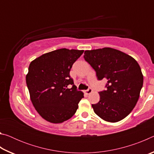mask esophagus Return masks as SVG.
Segmentation results:
<instances>
[{"label": "esophagus", "mask_w": 154, "mask_h": 154, "mask_svg": "<svg viewBox=\"0 0 154 154\" xmlns=\"http://www.w3.org/2000/svg\"><path fill=\"white\" fill-rule=\"evenodd\" d=\"M92 89L90 87L88 88V90H85V92H86V94H90V93H92Z\"/></svg>", "instance_id": "34e87169"}]
</instances>
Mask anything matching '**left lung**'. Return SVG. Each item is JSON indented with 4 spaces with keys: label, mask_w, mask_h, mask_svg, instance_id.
Returning <instances> with one entry per match:
<instances>
[{
    "label": "left lung",
    "mask_w": 154,
    "mask_h": 154,
    "mask_svg": "<svg viewBox=\"0 0 154 154\" xmlns=\"http://www.w3.org/2000/svg\"><path fill=\"white\" fill-rule=\"evenodd\" d=\"M85 60L96 71L98 80H107L100 100L92 106L104 120L117 122L128 116L139 100L143 76L138 62L128 54L110 48L87 50Z\"/></svg>",
    "instance_id": "8db88e82"
}]
</instances>
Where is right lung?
Masks as SVG:
<instances>
[{
  "instance_id": "1",
  "label": "right lung",
  "mask_w": 154,
  "mask_h": 154,
  "mask_svg": "<svg viewBox=\"0 0 154 154\" xmlns=\"http://www.w3.org/2000/svg\"><path fill=\"white\" fill-rule=\"evenodd\" d=\"M83 50L62 48L34 60L26 77L31 101L43 119L62 123L76 113L83 93L70 76L72 64ZM72 85L71 88H68Z\"/></svg>"
}]
</instances>
